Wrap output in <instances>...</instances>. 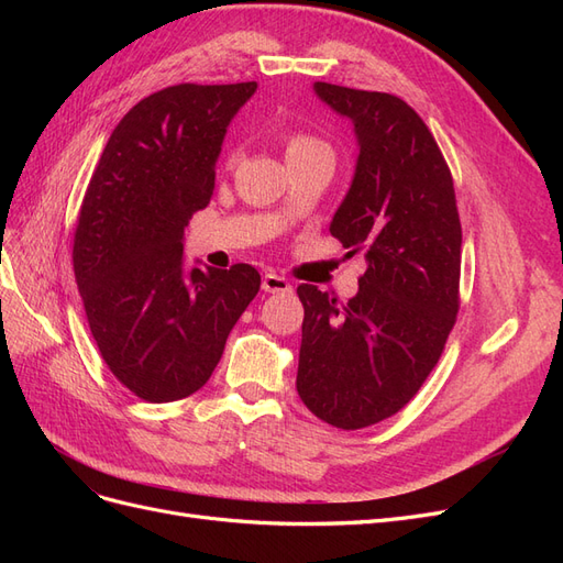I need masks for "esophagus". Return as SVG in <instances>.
Returning <instances> with one entry per match:
<instances>
[{
    "mask_svg": "<svg viewBox=\"0 0 563 563\" xmlns=\"http://www.w3.org/2000/svg\"><path fill=\"white\" fill-rule=\"evenodd\" d=\"M291 288H294L291 282L277 275V272H267V275H263V291L267 294H286L291 291Z\"/></svg>",
    "mask_w": 563,
    "mask_h": 563,
    "instance_id": "esophagus-1",
    "label": "esophagus"
}]
</instances>
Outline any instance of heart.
I'll return each mask as SVG.
<instances>
[{
	"label": "heart",
	"instance_id": "1",
	"mask_svg": "<svg viewBox=\"0 0 563 563\" xmlns=\"http://www.w3.org/2000/svg\"><path fill=\"white\" fill-rule=\"evenodd\" d=\"M310 155H329L331 157V147L321 139H317V135L305 133V131H294L286 135V162L298 159V157H310ZM232 159H234V152L230 155V162Z\"/></svg>",
	"mask_w": 563,
	"mask_h": 563
}]
</instances>
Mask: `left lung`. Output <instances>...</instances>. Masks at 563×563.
<instances>
[{
	"label": "left lung",
	"mask_w": 563,
	"mask_h": 563,
	"mask_svg": "<svg viewBox=\"0 0 563 563\" xmlns=\"http://www.w3.org/2000/svg\"><path fill=\"white\" fill-rule=\"evenodd\" d=\"M347 117L360 145L331 234L364 251L360 291L338 302L298 286L305 308L296 387L302 404L340 430L376 424L416 397L437 366L457 312L463 230L444 155L401 98L314 81Z\"/></svg>",
	"instance_id": "1"
}]
</instances>
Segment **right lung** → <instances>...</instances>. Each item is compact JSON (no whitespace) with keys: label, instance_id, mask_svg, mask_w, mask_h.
I'll return each mask as SVG.
<instances>
[{"label":"right lung","instance_id":"right-lung-1","mask_svg":"<svg viewBox=\"0 0 563 563\" xmlns=\"http://www.w3.org/2000/svg\"><path fill=\"white\" fill-rule=\"evenodd\" d=\"M255 89L178 84L143 98L114 126L84 195L73 263L89 329L117 380L145 401L207 385L261 288L251 265L187 267L183 258L228 126Z\"/></svg>","mask_w":563,"mask_h":563}]
</instances>
